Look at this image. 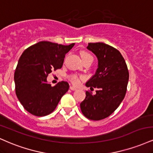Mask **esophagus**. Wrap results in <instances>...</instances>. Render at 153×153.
I'll use <instances>...</instances> for the list:
<instances>
[{
    "instance_id": "esophagus-1",
    "label": "esophagus",
    "mask_w": 153,
    "mask_h": 153,
    "mask_svg": "<svg viewBox=\"0 0 153 153\" xmlns=\"http://www.w3.org/2000/svg\"><path fill=\"white\" fill-rule=\"evenodd\" d=\"M70 89H71V91H76V90L78 89V88H75V86H70Z\"/></svg>"
}]
</instances>
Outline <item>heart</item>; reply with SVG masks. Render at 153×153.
<instances>
[{
  "mask_svg": "<svg viewBox=\"0 0 153 153\" xmlns=\"http://www.w3.org/2000/svg\"><path fill=\"white\" fill-rule=\"evenodd\" d=\"M80 56H81L82 60H85V59H87L88 58H93V57L91 56V54H89L88 53L85 52V51H83L80 52ZM80 78H82L81 77L78 76V75H71V76H70V80H71V82H73V84H75V85L79 83Z\"/></svg>",
  "mask_w": 153,
  "mask_h": 153,
  "instance_id": "b5f03b06",
  "label": "heart"
}]
</instances>
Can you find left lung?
Instances as JSON below:
<instances>
[{
  "instance_id": "left-lung-1",
  "label": "left lung",
  "mask_w": 153,
  "mask_h": 153,
  "mask_svg": "<svg viewBox=\"0 0 153 153\" xmlns=\"http://www.w3.org/2000/svg\"><path fill=\"white\" fill-rule=\"evenodd\" d=\"M87 48L97 56L98 68L85 85L97 91L95 95L86 91L80 109L87 118L100 120L110 116L124 99L129 72L124 58L115 48L103 43H90Z\"/></svg>"
}]
</instances>
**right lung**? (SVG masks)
Instances as JSON below:
<instances>
[{"label":"right lung","instance_id":"right-lung-1","mask_svg":"<svg viewBox=\"0 0 153 153\" xmlns=\"http://www.w3.org/2000/svg\"><path fill=\"white\" fill-rule=\"evenodd\" d=\"M74 45L41 41L22 53L14 73L15 90L28 113L39 117L49 115L68 91L67 82L61 81L52 87L48 83L47 77L53 71L61 68L65 54Z\"/></svg>","mask_w":153,"mask_h":153}]
</instances>
